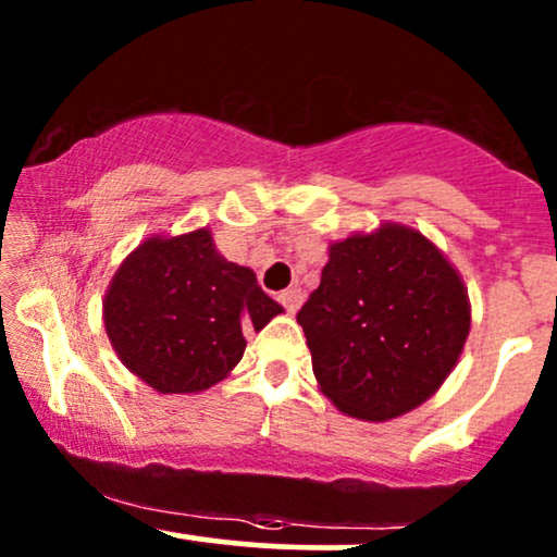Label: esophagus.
I'll return each mask as SVG.
<instances>
[{"mask_svg":"<svg viewBox=\"0 0 557 557\" xmlns=\"http://www.w3.org/2000/svg\"><path fill=\"white\" fill-rule=\"evenodd\" d=\"M277 300L285 306L287 314H296L300 304H304V290H300V287H287V290L280 293Z\"/></svg>","mask_w":557,"mask_h":557,"instance_id":"34e87169","label":"esophagus"}]
</instances>
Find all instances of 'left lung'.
Masks as SVG:
<instances>
[{
	"label": "left lung",
	"instance_id": "left-lung-1",
	"mask_svg": "<svg viewBox=\"0 0 557 557\" xmlns=\"http://www.w3.org/2000/svg\"><path fill=\"white\" fill-rule=\"evenodd\" d=\"M296 319L322 393L348 417L385 421L437 393L469 337L471 309L443 251L387 222L332 243Z\"/></svg>",
	"mask_w": 557,
	"mask_h": 557
}]
</instances>
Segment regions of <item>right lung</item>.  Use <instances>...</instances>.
<instances>
[{"mask_svg":"<svg viewBox=\"0 0 557 557\" xmlns=\"http://www.w3.org/2000/svg\"><path fill=\"white\" fill-rule=\"evenodd\" d=\"M283 306L248 267L227 261L207 227L144 240L114 272L104 330L120 361L157 393H201L233 372L246 330Z\"/></svg>","mask_w":557,"mask_h":557,"instance_id":"add662e5","label":"right lung"}]
</instances>
